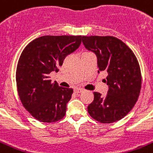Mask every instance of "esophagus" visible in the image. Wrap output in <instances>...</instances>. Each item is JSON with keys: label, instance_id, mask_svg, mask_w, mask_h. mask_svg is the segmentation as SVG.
<instances>
[{"label": "esophagus", "instance_id": "34e87169", "mask_svg": "<svg viewBox=\"0 0 153 153\" xmlns=\"http://www.w3.org/2000/svg\"><path fill=\"white\" fill-rule=\"evenodd\" d=\"M74 92L75 93H79V92H83V89L82 88H74Z\"/></svg>", "mask_w": 153, "mask_h": 153}]
</instances>
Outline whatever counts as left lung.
Segmentation results:
<instances>
[{
  "label": "left lung",
  "mask_w": 153,
  "mask_h": 153,
  "mask_svg": "<svg viewBox=\"0 0 153 153\" xmlns=\"http://www.w3.org/2000/svg\"><path fill=\"white\" fill-rule=\"evenodd\" d=\"M85 47L96 54L98 73L106 71L109 86L102 97L95 92L88 112L103 124L116 122L130 112L139 96L142 75L135 55L124 42L114 36H82Z\"/></svg>",
  "instance_id": "1"
}]
</instances>
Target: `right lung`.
Returning a JSON list of instances; mask_svg holds the SVG:
<instances>
[{
	"mask_svg": "<svg viewBox=\"0 0 153 153\" xmlns=\"http://www.w3.org/2000/svg\"><path fill=\"white\" fill-rule=\"evenodd\" d=\"M82 36H43L23 50L16 70V82L21 102L32 116L41 122L62 119L72 88L51 82L49 74L57 72L67 55L76 51Z\"/></svg>",
	"mask_w": 153,
	"mask_h": 153,
	"instance_id": "obj_1",
	"label": "right lung"
}]
</instances>
